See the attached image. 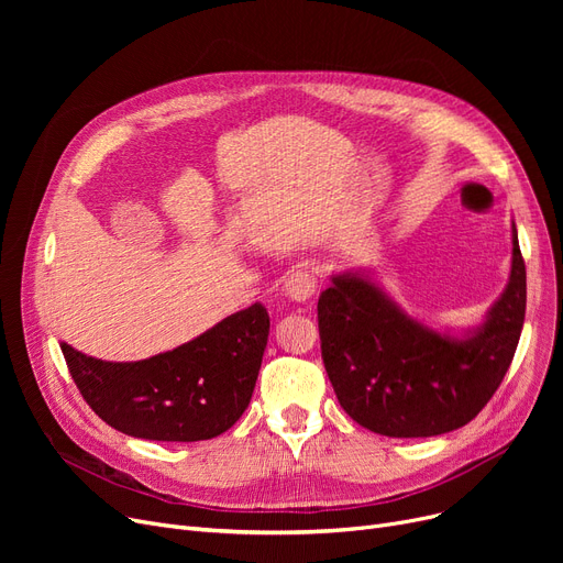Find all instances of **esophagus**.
I'll use <instances>...</instances> for the list:
<instances>
[{
    "label": "esophagus",
    "mask_w": 563,
    "mask_h": 563,
    "mask_svg": "<svg viewBox=\"0 0 563 563\" xmlns=\"http://www.w3.org/2000/svg\"><path fill=\"white\" fill-rule=\"evenodd\" d=\"M285 297H289L291 301L297 303H306L312 299V294L317 289V280H314V274L308 272V269H297L291 272L285 280Z\"/></svg>",
    "instance_id": "esophagus-1"
}]
</instances>
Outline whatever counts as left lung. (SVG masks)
Masks as SVG:
<instances>
[{"mask_svg": "<svg viewBox=\"0 0 563 563\" xmlns=\"http://www.w3.org/2000/svg\"><path fill=\"white\" fill-rule=\"evenodd\" d=\"M507 287L477 327L438 331L410 317L365 269L319 294L321 358L346 416L390 438L461 429L505 378L522 333L527 274L511 223Z\"/></svg>", "mask_w": 563, "mask_h": 563, "instance_id": "obj_1", "label": "left lung"}]
</instances>
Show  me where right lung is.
I'll return each mask as SVG.
<instances>
[{
  "label": "right lung",
  "instance_id": "1",
  "mask_svg": "<svg viewBox=\"0 0 563 563\" xmlns=\"http://www.w3.org/2000/svg\"><path fill=\"white\" fill-rule=\"evenodd\" d=\"M266 340L269 312L253 303L145 361H100L66 342L62 351L81 397L109 427L143 440L196 442L242 418Z\"/></svg>",
  "mask_w": 563,
  "mask_h": 563
}]
</instances>
